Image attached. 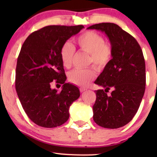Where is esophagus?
<instances>
[{"label":"esophagus","mask_w":157,"mask_h":157,"mask_svg":"<svg viewBox=\"0 0 157 157\" xmlns=\"http://www.w3.org/2000/svg\"><path fill=\"white\" fill-rule=\"evenodd\" d=\"M86 89H85V88H82V87H81V88H80V91L81 92H84L85 91H86Z\"/></svg>","instance_id":"1"}]
</instances>
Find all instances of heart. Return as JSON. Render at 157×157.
Masks as SVG:
<instances>
[{"mask_svg":"<svg viewBox=\"0 0 157 157\" xmlns=\"http://www.w3.org/2000/svg\"><path fill=\"white\" fill-rule=\"evenodd\" d=\"M76 43L81 51L89 53V64L93 65L96 70L104 69L112 59V49L105 43L104 38L94 31H86L76 39ZM75 48L70 42H65L60 50V56L64 67L71 66ZM95 77L92 68L74 69L68 74V80L80 86H85Z\"/></svg>","mask_w":157,"mask_h":157,"instance_id":"obj_1","label":"heart"}]
</instances>
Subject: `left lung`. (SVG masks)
I'll return each instance as SVG.
<instances>
[{"label":"left lung","instance_id":"obj_1","mask_svg":"<svg viewBox=\"0 0 157 157\" xmlns=\"http://www.w3.org/2000/svg\"><path fill=\"white\" fill-rule=\"evenodd\" d=\"M87 29L104 33L112 49V59L94 82L104 89L95 91L94 120L104 128L122 127L134 118L144 94L143 52L136 40L115 23H98ZM110 90L111 94H108Z\"/></svg>","mask_w":157,"mask_h":157}]
</instances>
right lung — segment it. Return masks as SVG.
Returning a JSON list of instances; mask_svg holds the SVG:
<instances>
[{"label":"right lung","instance_id":"obj_1","mask_svg":"<svg viewBox=\"0 0 157 157\" xmlns=\"http://www.w3.org/2000/svg\"><path fill=\"white\" fill-rule=\"evenodd\" d=\"M83 25H48L28 36L21 47L16 71V89L25 113L45 128L61 126L69 118V108L80 96L78 88L66 83L60 50ZM63 84L59 92L52 81Z\"/></svg>","mask_w":157,"mask_h":157}]
</instances>
